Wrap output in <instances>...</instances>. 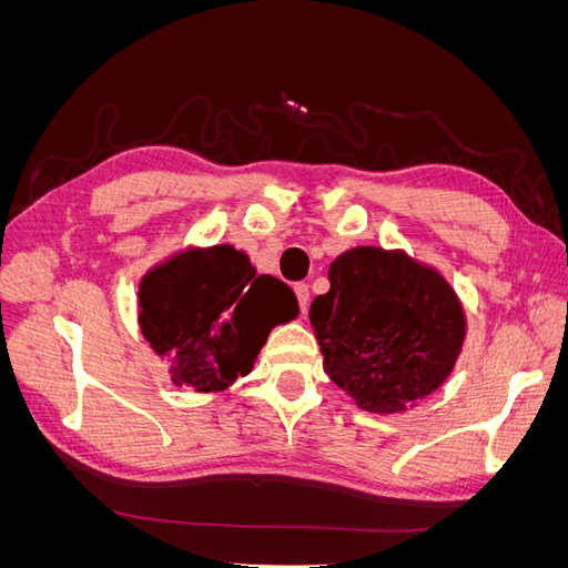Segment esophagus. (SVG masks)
Listing matches in <instances>:
<instances>
[{"label": "esophagus", "mask_w": 568, "mask_h": 568, "mask_svg": "<svg viewBox=\"0 0 568 568\" xmlns=\"http://www.w3.org/2000/svg\"><path fill=\"white\" fill-rule=\"evenodd\" d=\"M294 291H296V298L301 303V311L305 313L307 305H311V286H307L305 282H301V284L294 286Z\"/></svg>", "instance_id": "34e87169"}]
</instances>
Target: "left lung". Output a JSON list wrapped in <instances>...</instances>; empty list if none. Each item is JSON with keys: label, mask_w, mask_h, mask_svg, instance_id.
I'll list each match as a JSON object with an SVG mask.
<instances>
[{"label": "left lung", "mask_w": 568, "mask_h": 568, "mask_svg": "<svg viewBox=\"0 0 568 568\" xmlns=\"http://www.w3.org/2000/svg\"><path fill=\"white\" fill-rule=\"evenodd\" d=\"M311 305L324 372L369 412H400L450 374L464 315L434 270L403 253L355 248L329 267Z\"/></svg>", "instance_id": "left-lung-1"}]
</instances>
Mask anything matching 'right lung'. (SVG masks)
Returning <instances> with one entry per match:
<instances>
[{
    "label": "right lung",
    "instance_id": "obj_1",
    "mask_svg": "<svg viewBox=\"0 0 568 568\" xmlns=\"http://www.w3.org/2000/svg\"><path fill=\"white\" fill-rule=\"evenodd\" d=\"M296 315L294 291L267 274L257 277L232 246L180 253L149 272L140 288L151 348L175 359L178 386L201 393L246 376L272 326Z\"/></svg>",
    "mask_w": 568,
    "mask_h": 568
}]
</instances>
